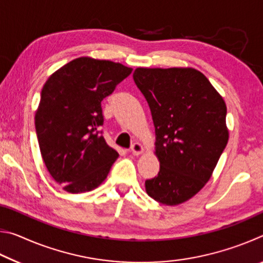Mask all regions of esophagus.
Listing matches in <instances>:
<instances>
[{"label": "esophagus", "mask_w": 263, "mask_h": 263, "mask_svg": "<svg viewBox=\"0 0 263 263\" xmlns=\"http://www.w3.org/2000/svg\"><path fill=\"white\" fill-rule=\"evenodd\" d=\"M131 152H132L133 155L138 157V155H141L142 153L145 152V148H144V146L139 144V142H135V144H133L132 147H131Z\"/></svg>", "instance_id": "esophagus-1"}]
</instances>
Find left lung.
<instances>
[{
  "label": "left lung",
  "instance_id": "left-lung-1",
  "mask_svg": "<svg viewBox=\"0 0 263 263\" xmlns=\"http://www.w3.org/2000/svg\"><path fill=\"white\" fill-rule=\"evenodd\" d=\"M133 80L152 112L160 162L158 176L145 182L146 193L179 205L206 184L228 145L225 101L191 67H138Z\"/></svg>",
  "mask_w": 263,
  "mask_h": 263
}]
</instances>
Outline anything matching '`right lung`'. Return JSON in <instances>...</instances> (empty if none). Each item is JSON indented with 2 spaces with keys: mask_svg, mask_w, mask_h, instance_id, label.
<instances>
[{
  "mask_svg": "<svg viewBox=\"0 0 263 263\" xmlns=\"http://www.w3.org/2000/svg\"><path fill=\"white\" fill-rule=\"evenodd\" d=\"M119 62L77 58L50 75L42 89L34 124L48 173L69 194L96 189L118 152L106 144L101 102L131 74Z\"/></svg>",
  "mask_w": 263,
  "mask_h": 263,
  "instance_id": "1",
  "label": "right lung"
}]
</instances>
